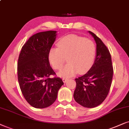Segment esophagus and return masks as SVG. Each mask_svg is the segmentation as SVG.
<instances>
[{"label":"esophagus","instance_id":"34e87169","mask_svg":"<svg viewBox=\"0 0 129 129\" xmlns=\"http://www.w3.org/2000/svg\"><path fill=\"white\" fill-rule=\"evenodd\" d=\"M68 80V78H62V81H63V82H66Z\"/></svg>","mask_w":129,"mask_h":129}]
</instances>
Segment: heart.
<instances>
[{"label":"heart","mask_w":129,"mask_h":129,"mask_svg":"<svg viewBox=\"0 0 129 129\" xmlns=\"http://www.w3.org/2000/svg\"><path fill=\"white\" fill-rule=\"evenodd\" d=\"M57 45L58 48H52L49 53V62L52 67L61 69L67 58L68 62L58 75L70 77L77 72L84 74L90 70L96 55V47L92 41L80 36L70 35L61 38Z\"/></svg>","instance_id":"obj_1"}]
</instances>
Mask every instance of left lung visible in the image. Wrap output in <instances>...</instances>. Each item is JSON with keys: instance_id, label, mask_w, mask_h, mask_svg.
<instances>
[{"instance_id": "left-lung-1", "label": "left lung", "mask_w": 129, "mask_h": 129, "mask_svg": "<svg viewBox=\"0 0 129 129\" xmlns=\"http://www.w3.org/2000/svg\"><path fill=\"white\" fill-rule=\"evenodd\" d=\"M96 43V57L87 73L75 78L74 92L75 102L84 107H97L104 102L110 89L113 68L110 53L103 41L93 32L88 31Z\"/></svg>"}]
</instances>
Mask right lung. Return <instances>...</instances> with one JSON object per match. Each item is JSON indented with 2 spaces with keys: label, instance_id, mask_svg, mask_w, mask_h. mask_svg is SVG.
I'll list each match as a JSON object with an SVG mask.
<instances>
[{
  "label": "right lung",
  "instance_id": "1",
  "mask_svg": "<svg viewBox=\"0 0 129 129\" xmlns=\"http://www.w3.org/2000/svg\"><path fill=\"white\" fill-rule=\"evenodd\" d=\"M56 31L39 32L23 45L18 62L19 87L26 102L37 109L54 103L58 91L63 84L50 66L49 53L56 39Z\"/></svg>",
  "mask_w": 129,
  "mask_h": 129
}]
</instances>
